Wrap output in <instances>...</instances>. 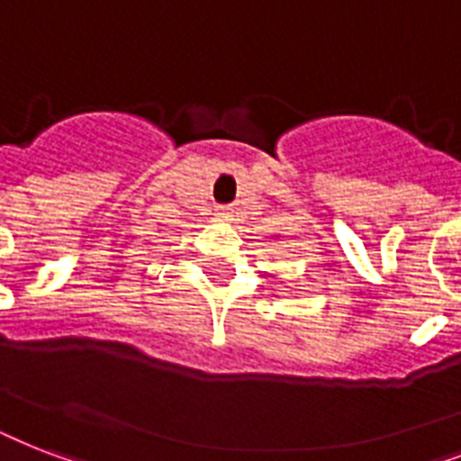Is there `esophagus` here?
Returning a JSON list of instances; mask_svg holds the SVG:
<instances>
[{
	"mask_svg": "<svg viewBox=\"0 0 461 461\" xmlns=\"http://www.w3.org/2000/svg\"><path fill=\"white\" fill-rule=\"evenodd\" d=\"M230 212H231L230 208H220V210H217V215H220V217H230Z\"/></svg>",
	"mask_w": 461,
	"mask_h": 461,
	"instance_id": "1",
	"label": "esophagus"
}]
</instances>
